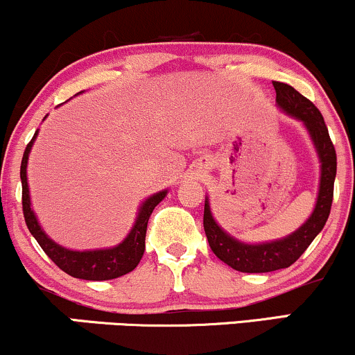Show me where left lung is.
Here are the masks:
<instances>
[{
  "instance_id": "1",
  "label": "left lung",
  "mask_w": 355,
  "mask_h": 355,
  "mask_svg": "<svg viewBox=\"0 0 355 355\" xmlns=\"http://www.w3.org/2000/svg\"><path fill=\"white\" fill-rule=\"evenodd\" d=\"M274 88L277 93V107L282 110L285 115L302 121L309 137H311L320 164L319 190H317L315 205H313L311 217L305 220L299 229L282 239L260 243L242 242L223 230L211 214L209 197H205L203 229H205L210 248L227 266L239 272H247V274H263V272H274L291 267L324 229L329 214H331L334 197L337 157L324 118L315 105L300 95L291 85L274 81Z\"/></svg>"
}]
</instances>
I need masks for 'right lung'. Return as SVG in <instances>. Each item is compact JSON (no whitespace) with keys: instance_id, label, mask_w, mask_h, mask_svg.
I'll use <instances>...</instances> for the list:
<instances>
[{"instance_id":"add662e5","label":"right lung","mask_w":355,"mask_h":355,"mask_svg":"<svg viewBox=\"0 0 355 355\" xmlns=\"http://www.w3.org/2000/svg\"><path fill=\"white\" fill-rule=\"evenodd\" d=\"M76 95H78V93H76ZM38 132L40 130H36L33 140L28 144L26 150H24L21 170H19V177H21L23 187V214L28 230L31 232V235H33L36 242L40 243V247L43 248L44 254L50 257L61 270L67 272L68 275L75 277V279L112 280L132 272L133 268L140 263L141 257H144L146 225H148L150 215H152L155 207L166 197L168 190L157 191V193L150 195L148 198H145V200L141 202V205L138 207L133 227L118 245L108 248H93V250H73V248L60 245L55 240L48 237L46 232L42 229L33 207H31L26 166L31 148H33L36 137H38Z\"/></svg>"}]
</instances>
